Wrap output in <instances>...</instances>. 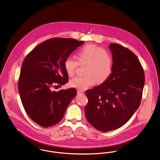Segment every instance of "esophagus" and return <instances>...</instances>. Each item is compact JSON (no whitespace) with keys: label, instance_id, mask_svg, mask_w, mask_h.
<instances>
[{"label":"esophagus","instance_id":"obj_1","mask_svg":"<svg viewBox=\"0 0 160 160\" xmlns=\"http://www.w3.org/2000/svg\"><path fill=\"white\" fill-rule=\"evenodd\" d=\"M77 93H78V94H84V92L81 90L77 91Z\"/></svg>","mask_w":160,"mask_h":160}]
</instances>
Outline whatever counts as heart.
<instances>
[{"instance_id":"obj_1","label":"heart","mask_w":160,"mask_h":160,"mask_svg":"<svg viewBox=\"0 0 160 160\" xmlns=\"http://www.w3.org/2000/svg\"><path fill=\"white\" fill-rule=\"evenodd\" d=\"M78 60L69 57L64 62V67L69 76H73L78 68L85 66L83 77L72 79L70 83L79 90H85L95 83H102L111 74L113 60L107 50L94 44H88L80 49L77 53Z\"/></svg>"}]
</instances>
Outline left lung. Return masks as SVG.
<instances>
[{
	"mask_svg": "<svg viewBox=\"0 0 160 160\" xmlns=\"http://www.w3.org/2000/svg\"><path fill=\"white\" fill-rule=\"evenodd\" d=\"M113 60L110 77L101 85L87 91L88 102L85 114L91 125L107 132L124 125L139 108L145 74L138 58L117 43L109 47Z\"/></svg>",
	"mask_w": 160,
	"mask_h": 160,
	"instance_id": "1",
	"label": "left lung"
}]
</instances>
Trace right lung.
<instances>
[{
  "label": "right lung",
  "mask_w": 160,
  "mask_h": 160,
  "mask_svg": "<svg viewBox=\"0 0 160 160\" xmlns=\"http://www.w3.org/2000/svg\"><path fill=\"white\" fill-rule=\"evenodd\" d=\"M83 41L52 38L38 45L24 60L18 81V91L28 117L43 127L59 122L77 90H52L56 85L68 82L64 62ZM57 87V86H56Z\"/></svg>",
  "instance_id": "obj_1"
}]
</instances>
